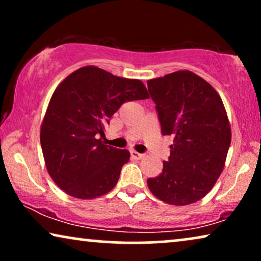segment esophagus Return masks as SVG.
I'll list each match as a JSON object with an SVG mask.
<instances>
[{
  "mask_svg": "<svg viewBox=\"0 0 261 261\" xmlns=\"http://www.w3.org/2000/svg\"><path fill=\"white\" fill-rule=\"evenodd\" d=\"M130 155L133 159L140 160L142 158H145V154H141V153H138L137 151H130Z\"/></svg>",
  "mask_w": 261,
  "mask_h": 261,
  "instance_id": "34e87169",
  "label": "esophagus"
}]
</instances>
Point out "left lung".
I'll return each instance as SVG.
<instances>
[{
    "label": "left lung",
    "instance_id": "8db88e82",
    "mask_svg": "<svg viewBox=\"0 0 261 261\" xmlns=\"http://www.w3.org/2000/svg\"><path fill=\"white\" fill-rule=\"evenodd\" d=\"M162 133L173 135L170 156L147 185L160 201L188 205L202 199L222 173L231 141L219 92L205 80L180 70L147 81Z\"/></svg>",
    "mask_w": 261,
    "mask_h": 261
}]
</instances>
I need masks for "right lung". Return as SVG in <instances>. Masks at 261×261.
Listing matches in <instances>:
<instances>
[{"label": "right lung", "instance_id": "add662e5", "mask_svg": "<svg viewBox=\"0 0 261 261\" xmlns=\"http://www.w3.org/2000/svg\"><path fill=\"white\" fill-rule=\"evenodd\" d=\"M148 97L141 81L94 65L73 71L57 87L42 119L40 144L48 174L65 194L91 199L113 190L129 152L96 137L105 134L124 102Z\"/></svg>", "mask_w": 261, "mask_h": 261}]
</instances>
